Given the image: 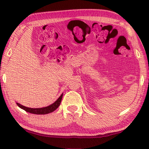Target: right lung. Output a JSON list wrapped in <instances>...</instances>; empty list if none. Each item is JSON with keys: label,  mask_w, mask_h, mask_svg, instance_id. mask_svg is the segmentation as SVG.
Here are the masks:
<instances>
[{"label": "right lung", "mask_w": 149, "mask_h": 149, "mask_svg": "<svg viewBox=\"0 0 149 149\" xmlns=\"http://www.w3.org/2000/svg\"><path fill=\"white\" fill-rule=\"evenodd\" d=\"M62 96H63V93L60 96V97L54 102H53L51 104H50L49 106H47V107H42V108H28V107H24V106L19 104L18 102H16V104L20 108L24 110L25 111H26V112H27L31 113V114H49V113H50V112H54L55 110L57 109L58 107L60 104V102H61Z\"/></svg>", "instance_id": "add662e5"}]
</instances>
